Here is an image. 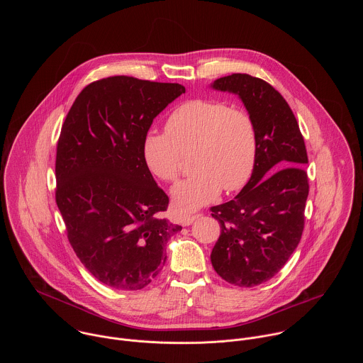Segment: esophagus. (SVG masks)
Wrapping results in <instances>:
<instances>
[{
  "mask_svg": "<svg viewBox=\"0 0 363 363\" xmlns=\"http://www.w3.org/2000/svg\"><path fill=\"white\" fill-rule=\"evenodd\" d=\"M200 216V213H194V215H187V216H183L182 218V225L187 226V225H191L194 219H197Z\"/></svg>",
  "mask_w": 363,
  "mask_h": 363,
  "instance_id": "1",
  "label": "esophagus"
}]
</instances>
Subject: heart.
Returning a JSON list of instances; mask_svg holds the SVG:
<instances>
[{"label":"heart","mask_w":363,"mask_h":363,"mask_svg":"<svg viewBox=\"0 0 363 363\" xmlns=\"http://www.w3.org/2000/svg\"><path fill=\"white\" fill-rule=\"evenodd\" d=\"M164 133L148 131L143 156L163 182L177 180L183 154L193 150L196 169L172 190L174 208L190 212L213 200L220 189L240 190L250 179L257 152V133L249 111L223 101L191 99L167 117Z\"/></svg>","instance_id":"obj_1"}]
</instances>
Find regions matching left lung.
<instances>
[{
  "instance_id": "left-lung-1",
  "label": "left lung",
  "mask_w": 363,
  "mask_h": 363,
  "mask_svg": "<svg viewBox=\"0 0 363 363\" xmlns=\"http://www.w3.org/2000/svg\"><path fill=\"white\" fill-rule=\"evenodd\" d=\"M212 86L239 95L256 124L257 152L249 183L235 200L211 207L220 223L211 253L213 269L229 284L252 288L278 274L301 242L309 159L292 108L268 82L232 74Z\"/></svg>"
}]
</instances>
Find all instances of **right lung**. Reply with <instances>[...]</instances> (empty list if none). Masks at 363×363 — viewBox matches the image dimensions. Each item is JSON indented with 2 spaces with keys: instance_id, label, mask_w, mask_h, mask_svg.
I'll return each instance as SVG.
<instances>
[{
  "instance_id": "1",
  "label": "right lung",
  "mask_w": 363,
  "mask_h": 363,
  "mask_svg": "<svg viewBox=\"0 0 363 363\" xmlns=\"http://www.w3.org/2000/svg\"><path fill=\"white\" fill-rule=\"evenodd\" d=\"M186 89L127 75L86 85L58 137L55 203L71 247L104 285L137 291L164 265L182 230L163 219L169 197L156 184L143 143L156 116Z\"/></svg>"
}]
</instances>
